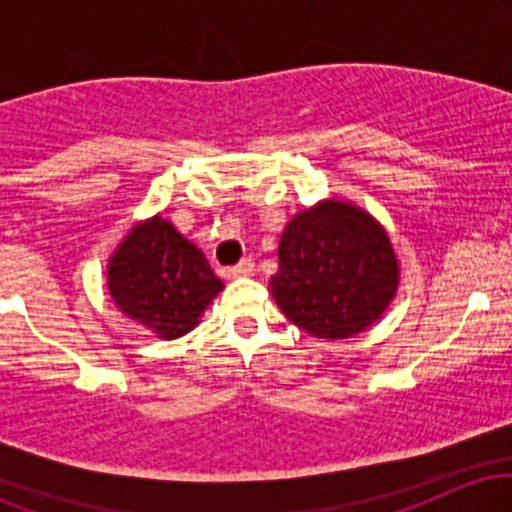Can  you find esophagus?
Returning <instances> with one entry per match:
<instances>
[{
    "instance_id": "obj_1",
    "label": "esophagus",
    "mask_w": 512,
    "mask_h": 512,
    "mask_svg": "<svg viewBox=\"0 0 512 512\" xmlns=\"http://www.w3.org/2000/svg\"><path fill=\"white\" fill-rule=\"evenodd\" d=\"M228 276H231V279H238V276H250V274H255V262L250 260V257H245V260H240L236 267H228V272H226Z\"/></svg>"
}]
</instances>
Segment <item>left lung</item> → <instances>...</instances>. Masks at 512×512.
I'll list each match as a JSON object with an SVG mask.
<instances>
[{
  "instance_id": "obj_1",
  "label": "left lung",
  "mask_w": 512,
  "mask_h": 512,
  "mask_svg": "<svg viewBox=\"0 0 512 512\" xmlns=\"http://www.w3.org/2000/svg\"><path fill=\"white\" fill-rule=\"evenodd\" d=\"M399 286V260L375 216L346 199L298 211L279 240L276 305L317 339H349L383 317Z\"/></svg>"
}]
</instances>
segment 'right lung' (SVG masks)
<instances>
[{
    "mask_svg": "<svg viewBox=\"0 0 512 512\" xmlns=\"http://www.w3.org/2000/svg\"><path fill=\"white\" fill-rule=\"evenodd\" d=\"M105 276L117 310L166 342L195 330L223 289L204 252L161 214L134 223Z\"/></svg>",
    "mask_w": 512,
    "mask_h": 512,
    "instance_id": "obj_1",
    "label": "right lung"
}]
</instances>
